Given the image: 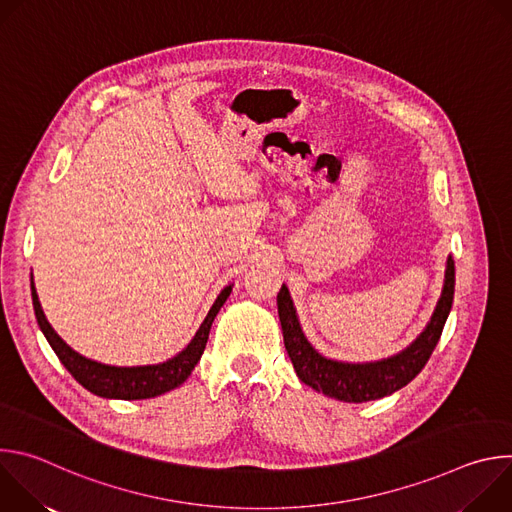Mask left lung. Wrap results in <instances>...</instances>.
I'll use <instances>...</instances> for the list:
<instances>
[{
    "label": "left lung",
    "mask_w": 512,
    "mask_h": 512,
    "mask_svg": "<svg viewBox=\"0 0 512 512\" xmlns=\"http://www.w3.org/2000/svg\"><path fill=\"white\" fill-rule=\"evenodd\" d=\"M454 283L456 267L452 255H448L442 294L437 298L425 328L403 350L387 358L367 362L336 360L318 352L304 334L294 300H291L289 289L283 283L277 294V314L281 322L283 344L298 379L314 391L344 403H367L403 389L421 373L437 340L442 336L454 302Z\"/></svg>",
    "instance_id": "8db88e82"
}]
</instances>
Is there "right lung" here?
<instances>
[{
	"label": "right lung",
	"mask_w": 512,
	"mask_h": 512,
	"mask_svg": "<svg viewBox=\"0 0 512 512\" xmlns=\"http://www.w3.org/2000/svg\"><path fill=\"white\" fill-rule=\"evenodd\" d=\"M32 304H34V314L38 320V326L42 334L46 336L48 344L56 352L58 360L64 364V369L75 377L79 385H83L87 391H91L97 397L103 399H123V401H135V399H152L158 395H164L176 387H180L194 367L198 364L208 334L210 326L218 314V310L223 308L227 298L233 291V283L227 285L221 294L216 296L212 308L208 310L204 322L200 324L198 332L190 340V344L178 352L174 358L160 362V364H145V367H111V364H103L97 360H91L77 350H72L50 326V322L44 316V310L40 306L38 294H36V285H34V275H32Z\"/></svg>",
	"instance_id": "right-lung-1"
}]
</instances>
